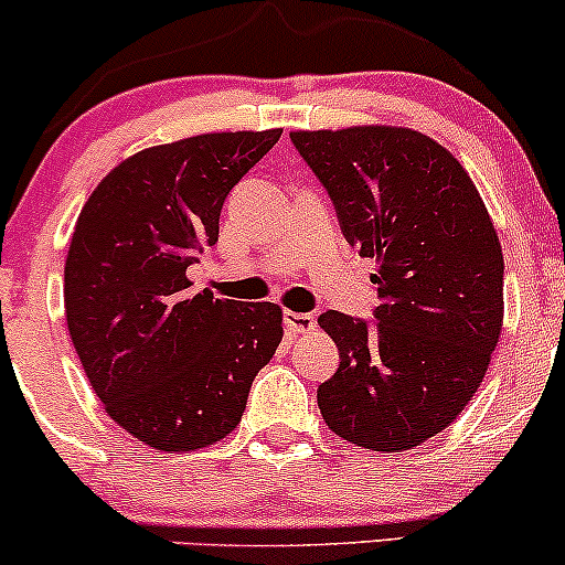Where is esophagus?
<instances>
[{"mask_svg": "<svg viewBox=\"0 0 565 565\" xmlns=\"http://www.w3.org/2000/svg\"><path fill=\"white\" fill-rule=\"evenodd\" d=\"M284 327H287L291 334H305V332H313L316 319L310 313H295V310H287V313H284Z\"/></svg>", "mask_w": 565, "mask_h": 565, "instance_id": "obj_1", "label": "esophagus"}]
</instances>
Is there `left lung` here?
<instances>
[{"instance_id": "left-lung-1", "label": "left lung", "mask_w": 565, "mask_h": 565, "mask_svg": "<svg viewBox=\"0 0 565 565\" xmlns=\"http://www.w3.org/2000/svg\"><path fill=\"white\" fill-rule=\"evenodd\" d=\"M342 233L374 257L377 323L327 310L340 369L319 385L323 423L372 451L446 430L481 387L504 319L502 246L468 170L408 127L295 129Z\"/></svg>"}]
</instances>
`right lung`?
Masks as SVG:
<instances>
[{"label":"right lung","mask_w":565,"mask_h":565,"mask_svg":"<svg viewBox=\"0 0 565 565\" xmlns=\"http://www.w3.org/2000/svg\"><path fill=\"white\" fill-rule=\"evenodd\" d=\"M281 138L193 135L119 161L89 193L68 244V334L108 417L151 449L188 454L242 423L252 380L284 337L276 302L193 291L231 188Z\"/></svg>","instance_id":"1"}]
</instances>
